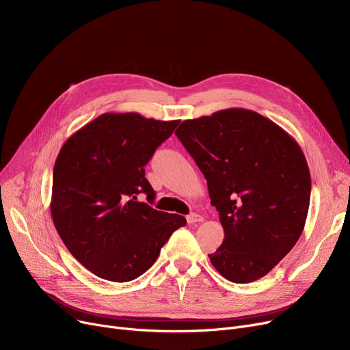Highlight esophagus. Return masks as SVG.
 Wrapping results in <instances>:
<instances>
[{
	"instance_id": "obj_1",
	"label": "esophagus",
	"mask_w": 350,
	"mask_h": 350,
	"mask_svg": "<svg viewBox=\"0 0 350 350\" xmlns=\"http://www.w3.org/2000/svg\"><path fill=\"white\" fill-rule=\"evenodd\" d=\"M203 217H201L200 214H196V213H191L187 215V223L189 224H197V223H201L203 221Z\"/></svg>"
}]
</instances>
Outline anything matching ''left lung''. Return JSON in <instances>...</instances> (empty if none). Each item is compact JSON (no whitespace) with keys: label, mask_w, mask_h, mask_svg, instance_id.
<instances>
[{"label":"left lung","mask_w":350,"mask_h":350,"mask_svg":"<svg viewBox=\"0 0 350 350\" xmlns=\"http://www.w3.org/2000/svg\"><path fill=\"white\" fill-rule=\"evenodd\" d=\"M176 136L204 174L224 228L211 264L235 284L262 278L305 227L310 173L299 144L277 123L235 107L185 120Z\"/></svg>","instance_id":"obj_1"}]
</instances>
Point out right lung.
<instances>
[{
    "instance_id": "add662e5",
    "label": "right lung",
    "mask_w": 350,
    "mask_h": 350,
    "mask_svg": "<svg viewBox=\"0 0 350 350\" xmlns=\"http://www.w3.org/2000/svg\"><path fill=\"white\" fill-rule=\"evenodd\" d=\"M180 120L103 113L73 133L53 165L51 215L61 240L96 277L127 282L157 260L186 218L154 210L144 165Z\"/></svg>"
}]
</instances>
